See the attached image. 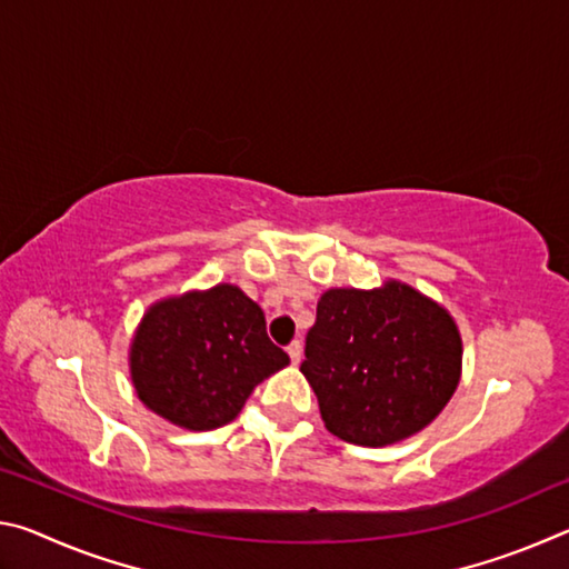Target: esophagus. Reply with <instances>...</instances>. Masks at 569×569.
Here are the masks:
<instances>
[{
	"instance_id": "esophagus-1",
	"label": "esophagus",
	"mask_w": 569,
	"mask_h": 569,
	"mask_svg": "<svg viewBox=\"0 0 569 569\" xmlns=\"http://www.w3.org/2000/svg\"><path fill=\"white\" fill-rule=\"evenodd\" d=\"M286 351H288V356H291L293 363H298V361L303 359V343L301 341H291V346H288Z\"/></svg>"
}]
</instances>
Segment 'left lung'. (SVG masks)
<instances>
[{"instance_id": "1", "label": "left lung", "mask_w": 569, "mask_h": 569, "mask_svg": "<svg viewBox=\"0 0 569 569\" xmlns=\"http://www.w3.org/2000/svg\"><path fill=\"white\" fill-rule=\"evenodd\" d=\"M301 373L333 437L389 447L435 421L461 379V333L435 298L389 278L329 288L306 336Z\"/></svg>"}]
</instances>
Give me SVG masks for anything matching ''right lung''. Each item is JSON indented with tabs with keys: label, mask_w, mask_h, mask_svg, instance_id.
<instances>
[{
	"label": "right lung",
	"mask_w": 569,
	"mask_h": 569,
	"mask_svg": "<svg viewBox=\"0 0 569 569\" xmlns=\"http://www.w3.org/2000/svg\"><path fill=\"white\" fill-rule=\"evenodd\" d=\"M288 366L261 306L233 283L152 303L130 343L138 399L170 423L210 431L233 421L253 389Z\"/></svg>",
	"instance_id": "obj_1"
}]
</instances>
